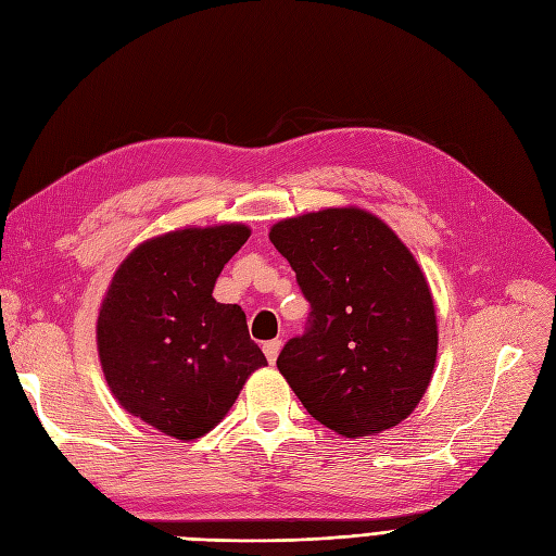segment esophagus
Instances as JSON below:
<instances>
[{
    "mask_svg": "<svg viewBox=\"0 0 556 556\" xmlns=\"http://www.w3.org/2000/svg\"><path fill=\"white\" fill-rule=\"evenodd\" d=\"M280 348H282V343H280L278 339H274V341H266V343H264V355H266L268 364H276Z\"/></svg>",
    "mask_w": 556,
    "mask_h": 556,
    "instance_id": "esophagus-1",
    "label": "esophagus"
}]
</instances>
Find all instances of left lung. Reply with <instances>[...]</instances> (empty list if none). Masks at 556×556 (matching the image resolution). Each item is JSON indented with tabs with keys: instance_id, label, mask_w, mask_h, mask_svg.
I'll list each match as a JSON object with an SVG mask.
<instances>
[{
	"instance_id": "1",
	"label": "left lung",
	"mask_w": 556,
	"mask_h": 556,
	"mask_svg": "<svg viewBox=\"0 0 556 556\" xmlns=\"http://www.w3.org/2000/svg\"><path fill=\"white\" fill-rule=\"evenodd\" d=\"M268 239L311 304L278 371L319 425L357 439L396 427L425 396L439 352L433 299L413 252L380 217L325 208Z\"/></svg>"
}]
</instances>
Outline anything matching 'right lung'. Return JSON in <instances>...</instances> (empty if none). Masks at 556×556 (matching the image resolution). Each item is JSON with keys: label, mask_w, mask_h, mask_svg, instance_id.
I'll return each mask as SVG.
<instances>
[{"label": "right lung", "mask_w": 556, "mask_h": 556, "mask_svg": "<svg viewBox=\"0 0 556 556\" xmlns=\"http://www.w3.org/2000/svg\"><path fill=\"white\" fill-rule=\"evenodd\" d=\"M245 225L185 227L134 248L97 317V350L121 406L178 441L208 433L266 364L245 313L217 304L215 280Z\"/></svg>", "instance_id": "add662e5"}]
</instances>
